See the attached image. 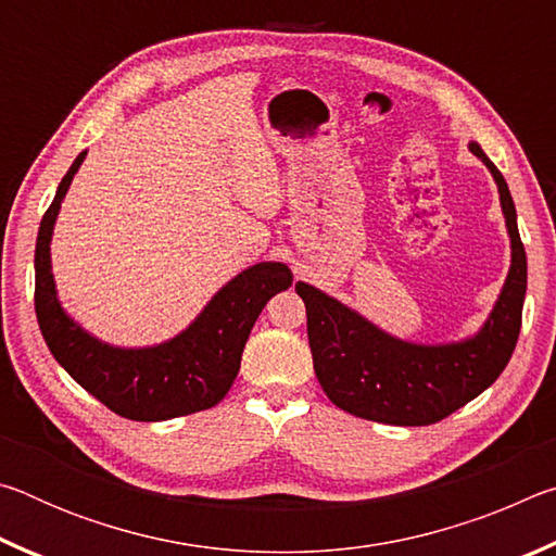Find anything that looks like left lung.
<instances>
[{
    "instance_id": "obj_1",
    "label": "left lung",
    "mask_w": 556,
    "mask_h": 556,
    "mask_svg": "<svg viewBox=\"0 0 556 556\" xmlns=\"http://www.w3.org/2000/svg\"><path fill=\"white\" fill-rule=\"evenodd\" d=\"M468 147L491 168L513 242V265L501 299L478 336L448 345L404 343L341 301L296 281V294L306 304L316 378L328 400L353 417L397 427L434 425L491 388L515 351L527 289V257L515 203L503 174L483 149L476 142Z\"/></svg>"
}]
</instances>
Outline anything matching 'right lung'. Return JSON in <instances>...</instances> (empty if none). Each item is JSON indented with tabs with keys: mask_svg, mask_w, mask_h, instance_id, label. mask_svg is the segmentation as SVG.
Masks as SVG:
<instances>
[{
	"mask_svg": "<svg viewBox=\"0 0 556 556\" xmlns=\"http://www.w3.org/2000/svg\"><path fill=\"white\" fill-rule=\"evenodd\" d=\"M83 159L86 152L63 176L36 238L34 306L46 345L83 390L125 419L164 421L215 407L238 378L244 343L262 308L291 287L289 267L262 262L244 269L168 343L139 351L100 343L63 314L51 275L53 223Z\"/></svg>",
	"mask_w": 556,
	"mask_h": 556,
	"instance_id": "add662e5",
	"label": "right lung"
}]
</instances>
